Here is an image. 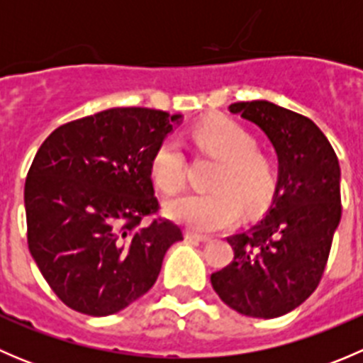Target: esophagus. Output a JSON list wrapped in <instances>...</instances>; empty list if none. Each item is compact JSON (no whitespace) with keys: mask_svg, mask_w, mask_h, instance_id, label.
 Segmentation results:
<instances>
[{"mask_svg":"<svg viewBox=\"0 0 363 363\" xmlns=\"http://www.w3.org/2000/svg\"><path fill=\"white\" fill-rule=\"evenodd\" d=\"M186 239H188V240H196V242H208V240H211V237L199 235V233H193V232H186Z\"/></svg>","mask_w":363,"mask_h":363,"instance_id":"34e87169","label":"esophagus"}]
</instances>
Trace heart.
Masks as SVG:
<instances>
[{
    "label": "heart",
    "instance_id": "obj_1",
    "mask_svg": "<svg viewBox=\"0 0 363 363\" xmlns=\"http://www.w3.org/2000/svg\"><path fill=\"white\" fill-rule=\"evenodd\" d=\"M193 138L205 151L223 160L214 193H189L167 203L175 221L196 233L230 228L242 218V203L258 211L272 195L276 174L270 160L256 151V138L230 117H211L196 126ZM155 184L167 195L181 191L186 182V156L181 142L167 137L151 158Z\"/></svg>",
    "mask_w": 363,
    "mask_h": 363
}]
</instances>
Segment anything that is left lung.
Wrapping results in <instances>:
<instances>
[{
	"mask_svg": "<svg viewBox=\"0 0 363 363\" xmlns=\"http://www.w3.org/2000/svg\"><path fill=\"white\" fill-rule=\"evenodd\" d=\"M228 108L269 137L279 174L265 218L226 239L233 262L211 283L233 311L269 320L294 311L320 284L342 211L339 160L306 116L265 100Z\"/></svg>",
	"mask_w": 363,
	"mask_h": 363,
	"instance_id": "1",
	"label": "left lung"
}]
</instances>
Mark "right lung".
Listing matches in <instances>:
<instances>
[{
	"mask_svg": "<svg viewBox=\"0 0 363 363\" xmlns=\"http://www.w3.org/2000/svg\"><path fill=\"white\" fill-rule=\"evenodd\" d=\"M152 108H108L56 128L24 186L28 246L52 291L89 316L119 313L156 283L164 252L182 240L160 208L151 158L181 123Z\"/></svg>",
	"mask_w": 363,
	"mask_h": 363,
	"instance_id": "right-lung-1",
	"label": "right lung"
}]
</instances>
